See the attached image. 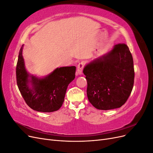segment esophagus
<instances>
[{
    "label": "esophagus",
    "mask_w": 153,
    "mask_h": 153,
    "mask_svg": "<svg viewBox=\"0 0 153 153\" xmlns=\"http://www.w3.org/2000/svg\"><path fill=\"white\" fill-rule=\"evenodd\" d=\"M84 67V62H81L79 64H78L77 66V69H76V75H81L82 73V71H83V68Z\"/></svg>",
    "instance_id": "1"
}]
</instances>
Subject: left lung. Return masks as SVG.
I'll use <instances>...</instances> for the list:
<instances>
[{
  "mask_svg": "<svg viewBox=\"0 0 153 153\" xmlns=\"http://www.w3.org/2000/svg\"><path fill=\"white\" fill-rule=\"evenodd\" d=\"M83 73L87 82L88 100L97 109L121 107L132 91L133 60L124 43L114 45L109 52L87 64Z\"/></svg>",
  "mask_w": 153,
  "mask_h": 153,
  "instance_id": "8db88e82",
  "label": "left lung"
}]
</instances>
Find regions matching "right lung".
<instances>
[{"label": "right lung", "mask_w": 153, "mask_h": 153, "mask_svg": "<svg viewBox=\"0 0 153 153\" xmlns=\"http://www.w3.org/2000/svg\"><path fill=\"white\" fill-rule=\"evenodd\" d=\"M22 47L18 55L16 75L18 89L26 103L38 112H52L64 102L69 83L75 78V66L57 68L44 78L30 75L27 71L22 56Z\"/></svg>", "instance_id": "add662e5"}]
</instances>
